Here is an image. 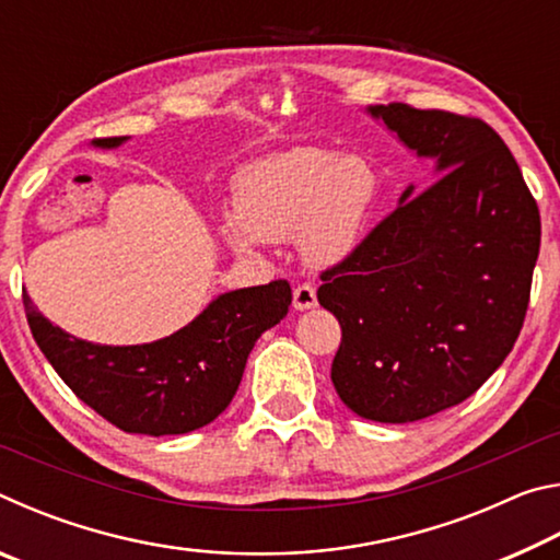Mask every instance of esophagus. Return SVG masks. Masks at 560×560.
<instances>
[{"label": "esophagus", "instance_id": "1", "mask_svg": "<svg viewBox=\"0 0 560 560\" xmlns=\"http://www.w3.org/2000/svg\"><path fill=\"white\" fill-rule=\"evenodd\" d=\"M316 303H318V299H316V289L311 287V283H299V287L293 289V308H296V311L314 308Z\"/></svg>", "mask_w": 560, "mask_h": 560}]
</instances>
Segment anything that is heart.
Masks as SVG:
<instances>
[{
	"label": "heart",
	"mask_w": 560,
	"mask_h": 560,
	"mask_svg": "<svg viewBox=\"0 0 560 560\" xmlns=\"http://www.w3.org/2000/svg\"><path fill=\"white\" fill-rule=\"evenodd\" d=\"M375 200L377 175L363 158L296 148L244 170L222 236L236 252L296 236L301 259L328 269L363 242Z\"/></svg>",
	"instance_id": "1"
}]
</instances>
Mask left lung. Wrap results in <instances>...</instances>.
Returning <instances> with one entry per match:
<instances>
[{
  "mask_svg": "<svg viewBox=\"0 0 560 560\" xmlns=\"http://www.w3.org/2000/svg\"><path fill=\"white\" fill-rule=\"evenodd\" d=\"M368 113L434 163V183L320 273L343 338L330 381L350 410L415 422L459 405L504 363L524 326L541 214L485 120L407 103Z\"/></svg>",
  "mask_w": 560,
  "mask_h": 560,
  "instance_id": "obj_1",
  "label": "left lung"
}]
</instances>
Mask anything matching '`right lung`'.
Wrapping results in <instances>:
<instances>
[{
    "instance_id": "obj_1",
    "label": "right lung",
    "mask_w": 560,
    "mask_h": 560,
    "mask_svg": "<svg viewBox=\"0 0 560 560\" xmlns=\"http://www.w3.org/2000/svg\"><path fill=\"white\" fill-rule=\"evenodd\" d=\"M122 138L96 140L118 148ZM289 281L217 296L192 324L143 346H101L44 318L24 291L32 336L75 397L130 434H185L226 410L257 338L289 314Z\"/></svg>"
}]
</instances>
